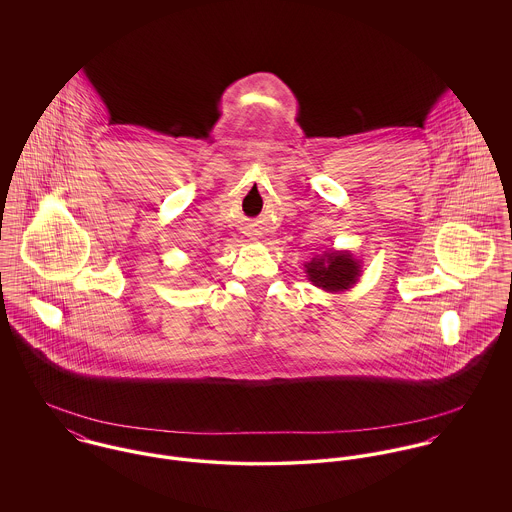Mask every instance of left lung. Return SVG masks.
I'll return each instance as SVG.
<instances>
[{
  "label": "left lung",
  "mask_w": 512,
  "mask_h": 512,
  "mask_svg": "<svg viewBox=\"0 0 512 512\" xmlns=\"http://www.w3.org/2000/svg\"><path fill=\"white\" fill-rule=\"evenodd\" d=\"M309 280L327 292L349 290L359 278V262L349 252H329L311 260L307 266Z\"/></svg>",
  "instance_id": "1"
}]
</instances>
